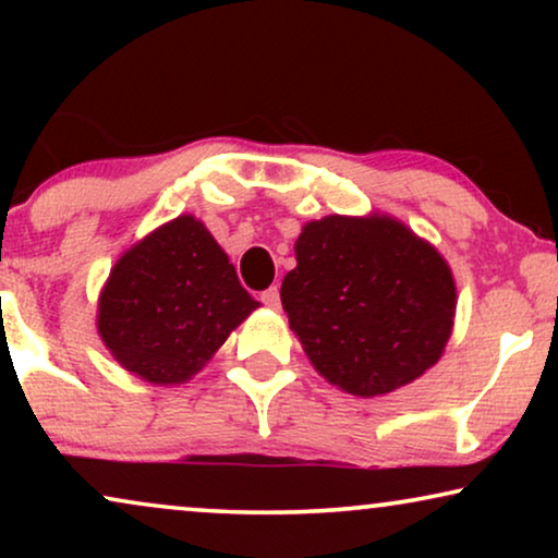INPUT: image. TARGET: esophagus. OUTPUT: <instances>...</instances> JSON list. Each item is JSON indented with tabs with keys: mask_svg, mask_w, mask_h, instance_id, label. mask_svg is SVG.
Returning <instances> with one entry per match:
<instances>
[{
	"mask_svg": "<svg viewBox=\"0 0 558 558\" xmlns=\"http://www.w3.org/2000/svg\"><path fill=\"white\" fill-rule=\"evenodd\" d=\"M262 302L266 304V307L277 310V307H279V289H277V287L266 289V292H262Z\"/></svg>",
	"mask_w": 558,
	"mask_h": 558,
	"instance_id": "34e87169",
	"label": "esophagus"
}]
</instances>
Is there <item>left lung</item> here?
<instances>
[{"label": "left lung", "mask_w": 558, "mask_h": 558, "mask_svg": "<svg viewBox=\"0 0 558 558\" xmlns=\"http://www.w3.org/2000/svg\"><path fill=\"white\" fill-rule=\"evenodd\" d=\"M281 304L319 376L391 393L429 371L452 335L457 287L432 243L388 216L310 220Z\"/></svg>", "instance_id": "8db88e82"}]
</instances>
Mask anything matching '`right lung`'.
<instances>
[{
  "label": "right lung",
  "instance_id": "1",
  "mask_svg": "<svg viewBox=\"0 0 558 558\" xmlns=\"http://www.w3.org/2000/svg\"><path fill=\"white\" fill-rule=\"evenodd\" d=\"M258 302L208 228L180 216L134 243L98 296V335L147 384H185Z\"/></svg>",
  "mask_w": 558,
  "mask_h": 558
}]
</instances>
